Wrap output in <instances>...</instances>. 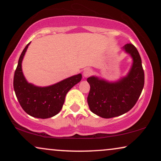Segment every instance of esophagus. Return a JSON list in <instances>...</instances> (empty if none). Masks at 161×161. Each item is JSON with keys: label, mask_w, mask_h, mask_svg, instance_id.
<instances>
[{"label": "esophagus", "mask_w": 161, "mask_h": 161, "mask_svg": "<svg viewBox=\"0 0 161 161\" xmlns=\"http://www.w3.org/2000/svg\"><path fill=\"white\" fill-rule=\"evenodd\" d=\"M92 73V69H89V68H86V69H85L84 71H83V76H84L85 78H87V77H88L89 75H91Z\"/></svg>", "instance_id": "obj_1"}]
</instances>
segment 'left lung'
Listing matches in <instances>:
<instances>
[{"instance_id": "1", "label": "left lung", "mask_w": 161, "mask_h": 161, "mask_svg": "<svg viewBox=\"0 0 161 161\" xmlns=\"http://www.w3.org/2000/svg\"><path fill=\"white\" fill-rule=\"evenodd\" d=\"M132 60L125 76L116 81L92 75L87 79L90 92L87 101L92 113L102 118L123 115L137 102L145 83V74L138 50L133 45L126 44L121 47Z\"/></svg>"}]
</instances>
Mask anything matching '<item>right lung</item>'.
Listing matches in <instances>:
<instances>
[{
	"label": "right lung",
	"instance_id": "obj_1",
	"mask_svg": "<svg viewBox=\"0 0 161 161\" xmlns=\"http://www.w3.org/2000/svg\"><path fill=\"white\" fill-rule=\"evenodd\" d=\"M29 43L20 55L14 78V88L18 101L24 111L36 118L47 119L61 110L66 95L82 79L81 73L66 78L48 86H37L24 76L22 62Z\"/></svg>",
	"mask_w": 161,
	"mask_h": 161
}]
</instances>
